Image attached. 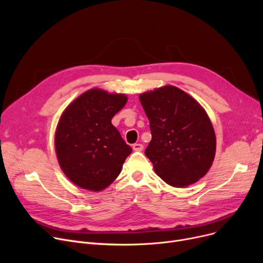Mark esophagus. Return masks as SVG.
<instances>
[{
  "mask_svg": "<svg viewBox=\"0 0 263 263\" xmlns=\"http://www.w3.org/2000/svg\"><path fill=\"white\" fill-rule=\"evenodd\" d=\"M144 149V145L143 144H139V143H137V144H134L133 145V150L134 151H142Z\"/></svg>",
  "mask_w": 263,
  "mask_h": 263,
  "instance_id": "1",
  "label": "esophagus"
}]
</instances>
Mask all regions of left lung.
Listing matches in <instances>:
<instances>
[{"instance_id": "obj_1", "label": "left lung", "mask_w": 263, "mask_h": 263, "mask_svg": "<svg viewBox=\"0 0 263 263\" xmlns=\"http://www.w3.org/2000/svg\"><path fill=\"white\" fill-rule=\"evenodd\" d=\"M151 139L145 155L156 174L175 187L197 182L210 170L216 139L203 107L190 95L167 85L140 95Z\"/></svg>"}]
</instances>
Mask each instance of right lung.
I'll use <instances>...</instances> for the list:
<instances>
[{"label":"right lung","instance_id":"obj_1","mask_svg":"<svg viewBox=\"0 0 263 263\" xmlns=\"http://www.w3.org/2000/svg\"><path fill=\"white\" fill-rule=\"evenodd\" d=\"M127 96L92 88L67 106L55 132V151L64 174L76 185L99 192L112 183L132 153L112 118Z\"/></svg>","mask_w":263,"mask_h":263}]
</instances>
